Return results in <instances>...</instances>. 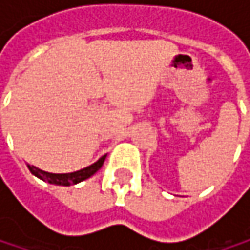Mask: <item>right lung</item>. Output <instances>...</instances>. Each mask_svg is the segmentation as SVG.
Instances as JSON below:
<instances>
[{"label": "right lung", "instance_id": "1", "mask_svg": "<svg viewBox=\"0 0 250 250\" xmlns=\"http://www.w3.org/2000/svg\"><path fill=\"white\" fill-rule=\"evenodd\" d=\"M105 156L107 155H103L97 162H94L92 165L83 168V169H79V171H75V172H71V174H50V172H44L33 165H28V169L33 175H36L37 178L49 182V184H55V185H65V187H69V185H74V184H78L86 178H89L91 175H94L104 164L105 161Z\"/></svg>", "mask_w": 250, "mask_h": 250}]
</instances>
